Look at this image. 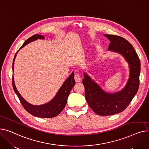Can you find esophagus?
<instances>
[{
    "label": "esophagus",
    "instance_id": "esophagus-1",
    "mask_svg": "<svg viewBox=\"0 0 149 149\" xmlns=\"http://www.w3.org/2000/svg\"><path fill=\"white\" fill-rule=\"evenodd\" d=\"M74 79H75V81L76 82H79L81 81V77L80 74H79V73L75 74V75H74Z\"/></svg>",
    "mask_w": 149,
    "mask_h": 149
}]
</instances>
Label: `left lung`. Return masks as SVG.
Returning <instances> with one entry per match:
<instances>
[{"label": "left lung", "mask_w": 149, "mask_h": 149, "mask_svg": "<svg viewBox=\"0 0 149 149\" xmlns=\"http://www.w3.org/2000/svg\"><path fill=\"white\" fill-rule=\"evenodd\" d=\"M111 41L108 50L123 55L130 66V76L125 88L120 92L109 94L100 87L86 73L82 84L85 87V99L89 107L97 115L111 116L123 111L136 94L139 85L140 61L131 44L124 38L115 35L105 34Z\"/></svg>", "instance_id": "1"}]
</instances>
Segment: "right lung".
<instances>
[{"label": "right lung", "mask_w": 149, "mask_h": 149, "mask_svg": "<svg viewBox=\"0 0 149 149\" xmlns=\"http://www.w3.org/2000/svg\"><path fill=\"white\" fill-rule=\"evenodd\" d=\"M44 38H45V37L43 36H41V35H38V34L34 35V36L31 37L28 40H26L25 41L22 46L20 47V49L26 45H28V43H29L31 41L36 40L37 39H44ZM18 51L16 52V54L14 58V60H13V71H14V60L16 56V54H17ZM12 83H13V89L15 93H16L17 95L18 96L20 103H22V106L23 107V108L25 109L26 111H28L32 116L37 117L52 118L59 115L61 112V111L64 109L65 104L67 103V99L69 95L70 92L71 90L72 89L73 86L75 84V81L74 79V73H72L71 75L67 79L66 81L64 82L62 86L61 87V88L58 91V93L56 94V96L53 99L46 104H42V105H38V106L32 105V104L26 102L22 97L19 91L16 89V87L14 82L13 77L12 79Z\"/></svg>", "instance_id": "obj_1"}]
</instances>
